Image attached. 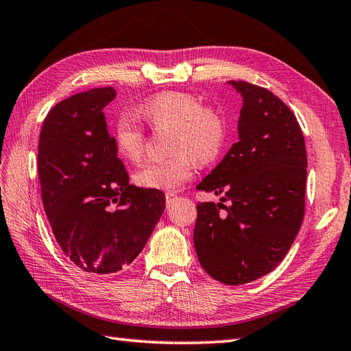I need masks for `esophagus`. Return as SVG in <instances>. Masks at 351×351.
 I'll return each mask as SVG.
<instances>
[{
    "label": "esophagus",
    "mask_w": 351,
    "mask_h": 351,
    "mask_svg": "<svg viewBox=\"0 0 351 351\" xmlns=\"http://www.w3.org/2000/svg\"><path fill=\"white\" fill-rule=\"evenodd\" d=\"M165 198H167V206H171L174 201H177V195H174V193H167Z\"/></svg>",
    "instance_id": "esophagus-1"
}]
</instances>
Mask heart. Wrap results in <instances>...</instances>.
Here are the masks:
<instances>
[{
	"label": "heart",
	"mask_w": 351,
	"mask_h": 351,
	"mask_svg": "<svg viewBox=\"0 0 351 351\" xmlns=\"http://www.w3.org/2000/svg\"><path fill=\"white\" fill-rule=\"evenodd\" d=\"M139 115L152 129H169L168 150L173 154L139 168L134 176L139 188L177 192L192 178L195 160L207 163L222 150L227 135L223 114L212 105H202L192 93H162L147 100ZM114 143L121 158L136 162L144 153L145 134L134 119L121 115L115 124Z\"/></svg>",
	"instance_id": "heart-1"
}]
</instances>
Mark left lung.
<instances>
[{
  "label": "left lung",
  "mask_w": 351,
  "mask_h": 351,
  "mask_svg": "<svg viewBox=\"0 0 351 351\" xmlns=\"http://www.w3.org/2000/svg\"><path fill=\"white\" fill-rule=\"evenodd\" d=\"M228 84L243 99L239 139L197 186L223 197L198 202L193 245L210 276L241 285L270 274L298 236L308 159L302 129L281 99L245 81Z\"/></svg>",
  "instance_id": "8db88e82"
}]
</instances>
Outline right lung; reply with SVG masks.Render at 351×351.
I'll return each mask as SVG.
<instances>
[{"instance_id": "obj_1", "label": "right lung", "mask_w": 351, "mask_h": 351, "mask_svg": "<svg viewBox=\"0 0 351 351\" xmlns=\"http://www.w3.org/2000/svg\"><path fill=\"white\" fill-rule=\"evenodd\" d=\"M112 87L61 100L38 138L42 201L53 236L75 266L106 276L128 269L165 210L162 191L129 184L104 108Z\"/></svg>"}]
</instances>
